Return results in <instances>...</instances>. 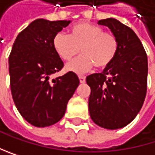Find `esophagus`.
Segmentation results:
<instances>
[{"instance_id":"1","label":"esophagus","mask_w":155,"mask_h":155,"mask_svg":"<svg viewBox=\"0 0 155 155\" xmlns=\"http://www.w3.org/2000/svg\"><path fill=\"white\" fill-rule=\"evenodd\" d=\"M78 78H79L80 83H84L85 81H86V78H85L84 76H79V77H78Z\"/></svg>"}]
</instances>
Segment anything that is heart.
<instances>
[{
  "label": "heart",
  "instance_id": "b5f03b06",
  "mask_svg": "<svg viewBox=\"0 0 155 155\" xmlns=\"http://www.w3.org/2000/svg\"><path fill=\"white\" fill-rule=\"evenodd\" d=\"M53 49L58 56L65 61L73 60L79 51L82 54L67 65V69L78 74L97 68L108 66L118 51V40L112 32L88 22H79L74 25L69 35L59 32L52 41Z\"/></svg>",
  "mask_w": 155,
  "mask_h": 155
}]
</instances>
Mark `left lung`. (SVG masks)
Here are the masks:
<instances>
[{"instance_id":"left-lung-1","label":"left lung","mask_w":155,"mask_h":155,"mask_svg":"<svg viewBox=\"0 0 155 155\" xmlns=\"http://www.w3.org/2000/svg\"><path fill=\"white\" fill-rule=\"evenodd\" d=\"M118 40V51L102 73L87 77L91 87L89 111L92 121L104 128L117 129L132 121L142 107L147 91L148 60L135 32L114 18L103 19Z\"/></svg>"}]
</instances>
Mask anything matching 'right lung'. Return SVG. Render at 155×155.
<instances>
[{"instance_id": "1", "label": "right lung", "mask_w": 155, "mask_h": 155, "mask_svg": "<svg viewBox=\"0 0 155 155\" xmlns=\"http://www.w3.org/2000/svg\"><path fill=\"white\" fill-rule=\"evenodd\" d=\"M69 24L66 20H34L18 34L9 55L13 100L20 114L35 127L57 123L79 84L72 71L50 79L64 67L53 49V38Z\"/></svg>"}]
</instances>
